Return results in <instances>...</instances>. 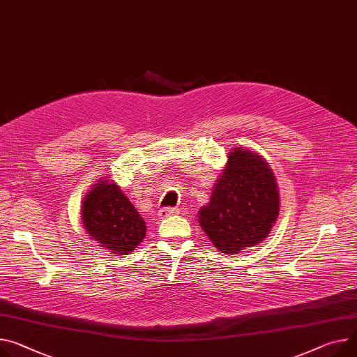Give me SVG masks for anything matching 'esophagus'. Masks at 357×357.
<instances>
[{"mask_svg":"<svg viewBox=\"0 0 357 357\" xmlns=\"http://www.w3.org/2000/svg\"><path fill=\"white\" fill-rule=\"evenodd\" d=\"M176 213H177V208H174V207H162V208L158 211V215H160L161 218H164V217H169V215L176 214Z\"/></svg>","mask_w":357,"mask_h":357,"instance_id":"1","label":"esophagus"}]
</instances>
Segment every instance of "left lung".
Masks as SVG:
<instances>
[{
	"label": "left lung",
	"instance_id": "1",
	"mask_svg": "<svg viewBox=\"0 0 357 357\" xmlns=\"http://www.w3.org/2000/svg\"><path fill=\"white\" fill-rule=\"evenodd\" d=\"M213 190L199 222L215 249L233 255L267 237L280 206L276 180L261 155L234 149Z\"/></svg>",
	"mask_w": 357,
	"mask_h": 357
}]
</instances>
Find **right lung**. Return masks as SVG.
Masks as SVG:
<instances>
[{
    "label": "right lung",
    "instance_id": "obj_1",
    "mask_svg": "<svg viewBox=\"0 0 357 357\" xmlns=\"http://www.w3.org/2000/svg\"><path fill=\"white\" fill-rule=\"evenodd\" d=\"M83 223L89 234L107 250L130 253L146 236V223L119 185L102 180L83 203Z\"/></svg>",
    "mask_w": 357,
    "mask_h": 357
}]
</instances>
